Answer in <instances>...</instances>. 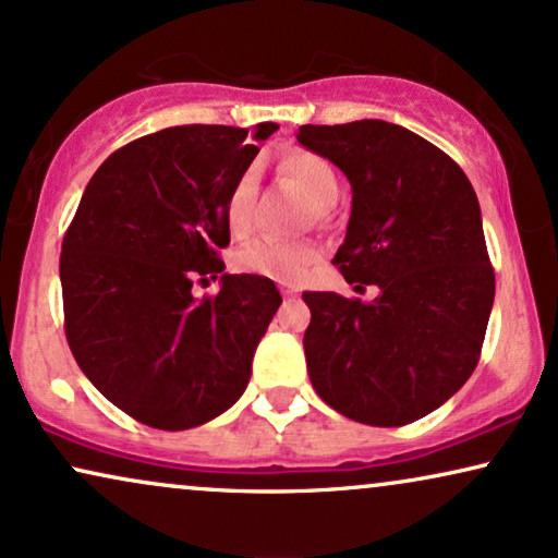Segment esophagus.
I'll return each instance as SVG.
<instances>
[{
  "instance_id": "1",
  "label": "esophagus",
  "mask_w": 558,
  "mask_h": 558,
  "mask_svg": "<svg viewBox=\"0 0 558 558\" xmlns=\"http://www.w3.org/2000/svg\"><path fill=\"white\" fill-rule=\"evenodd\" d=\"M280 293H283V299H295V295H299L293 286H280Z\"/></svg>"
}]
</instances>
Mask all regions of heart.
<instances>
[{
    "instance_id": "obj_1",
    "label": "heart",
    "mask_w": 558,
    "mask_h": 558,
    "mask_svg": "<svg viewBox=\"0 0 558 558\" xmlns=\"http://www.w3.org/2000/svg\"><path fill=\"white\" fill-rule=\"evenodd\" d=\"M278 170L288 181L306 193V198L316 211H326L339 196V173L324 155L314 150L293 147L278 162ZM257 185L250 173L234 183L227 198V229L234 236H244L252 227V206H255ZM322 257V250L311 242H286V240H255L236 255V267L242 272L259 275L275 283H299L311 270V265Z\"/></svg>"
}]
</instances>
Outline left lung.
<instances>
[{"mask_svg": "<svg viewBox=\"0 0 558 558\" xmlns=\"http://www.w3.org/2000/svg\"><path fill=\"white\" fill-rule=\"evenodd\" d=\"M299 143L352 183V217L333 255L375 301L303 293L314 390L347 418L405 426L436 411L480 362L495 272L464 170L415 132L383 119L303 124Z\"/></svg>", "mask_w": 558, "mask_h": 558, "instance_id": "1", "label": "left lung"}]
</instances>
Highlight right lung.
<instances>
[{"label": "right lung", "instance_id": "right-lung-1", "mask_svg": "<svg viewBox=\"0 0 558 558\" xmlns=\"http://www.w3.org/2000/svg\"><path fill=\"white\" fill-rule=\"evenodd\" d=\"M278 124H183L119 147L101 162L61 250L65 339L119 411L162 430L202 426L247 388L252 356L280 306L272 280L225 270L234 183Z\"/></svg>", "mask_w": 558, "mask_h": 558}]
</instances>
